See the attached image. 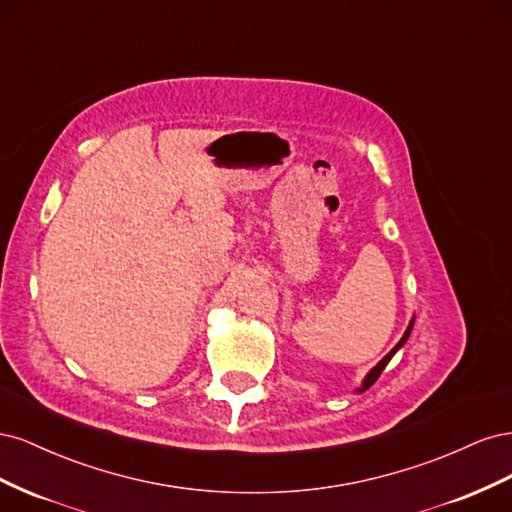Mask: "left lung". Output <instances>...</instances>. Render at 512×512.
Segmentation results:
<instances>
[{
	"mask_svg": "<svg viewBox=\"0 0 512 512\" xmlns=\"http://www.w3.org/2000/svg\"><path fill=\"white\" fill-rule=\"evenodd\" d=\"M412 324H414V318H412V322L408 324V329H406L404 337H401V339H399V342H397V346H395V348H393V350H391L389 354H386V356H384V359H382V361H380V363H378V365H376L374 369H371V371H369V374H367V376H365V380H363V384L359 386V389H356V393H363V391H367V389H369V386H371V384H374V382H376V380L380 378V374H382V369H384L386 365H389V361L393 359V354H395V352H397V350H399L401 346H404V344L408 342V337H410V331H412Z\"/></svg>",
	"mask_w": 512,
	"mask_h": 512,
	"instance_id": "left-lung-1",
	"label": "left lung"
}]
</instances>
